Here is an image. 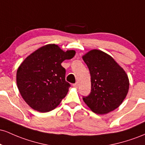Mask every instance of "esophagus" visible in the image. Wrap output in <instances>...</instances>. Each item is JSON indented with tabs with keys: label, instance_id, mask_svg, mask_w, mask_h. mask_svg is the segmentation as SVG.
Returning <instances> with one entry per match:
<instances>
[{
	"label": "esophagus",
	"instance_id": "esophagus-1",
	"mask_svg": "<svg viewBox=\"0 0 145 145\" xmlns=\"http://www.w3.org/2000/svg\"><path fill=\"white\" fill-rule=\"evenodd\" d=\"M73 86H74V88H78V82L75 83V84H73Z\"/></svg>",
	"mask_w": 145,
	"mask_h": 145
}]
</instances>
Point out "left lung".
Listing matches in <instances>:
<instances>
[{
    "mask_svg": "<svg viewBox=\"0 0 145 145\" xmlns=\"http://www.w3.org/2000/svg\"><path fill=\"white\" fill-rule=\"evenodd\" d=\"M91 74V92L83 100L93 112L107 114L122 104L129 91L127 74L111 56L91 50L82 56Z\"/></svg>",
    "mask_w": 145,
    "mask_h": 145,
    "instance_id": "obj_1",
    "label": "left lung"
}]
</instances>
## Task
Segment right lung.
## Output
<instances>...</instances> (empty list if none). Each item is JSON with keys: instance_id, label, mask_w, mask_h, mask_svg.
<instances>
[{"instance_id": "add662e5", "label": "right lung", "mask_w": 145, "mask_h": 145, "mask_svg": "<svg viewBox=\"0 0 145 145\" xmlns=\"http://www.w3.org/2000/svg\"><path fill=\"white\" fill-rule=\"evenodd\" d=\"M74 50H63L58 45L38 48L24 60L16 74L18 89L25 102L40 112L56 108L70 86L65 81V60L72 59Z\"/></svg>"}]
</instances>
